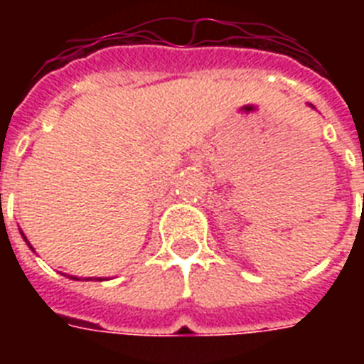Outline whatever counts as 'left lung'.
I'll use <instances>...</instances> for the list:
<instances>
[{
  "label": "left lung",
  "mask_w": 364,
  "mask_h": 364,
  "mask_svg": "<svg viewBox=\"0 0 364 364\" xmlns=\"http://www.w3.org/2000/svg\"><path fill=\"white\" fill-rule=\"evenodd\" d=\"M310 107H314V105H310Z\"/></svg>",
  "instance_id": "8db88e82"
}]
</instances>
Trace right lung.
Wrapping results in <instances>:
<instances>
[{
  "label": "right lung",
  "instance_id": "1",
  "mask_svg": "<svg viewBox=\"0 0 364 364\" xmlns=\"http://www.w3.org/2000/svg\"><path fill=\"white\" fill-rule=\"evenodd\" d=\"M20 234H22V238H24V242L28 243V247L31 249V251H33V253H36V249L31 247V243L28 242V238H26L24 236V232H22V230H20ZM71 279H77V282H79V279H85V282H94V279H96V282H105V279H107V277H77V276H70Z\"/></svg>",
  "mask_w": 364,
  "mask_h": 364
}]
</instances>
